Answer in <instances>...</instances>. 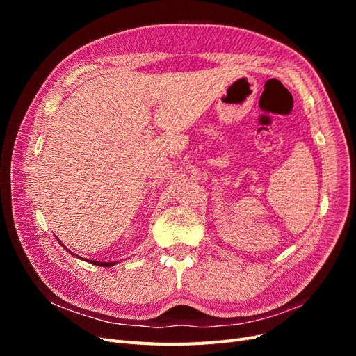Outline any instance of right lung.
I'll return each instance as SVG.
<instances>
[{"instance_id": "1", "label": "right lung", "mask_w": 356, "mask_h": 356, "mask_svg": "<svg viewBox=\"0 0 356 356\" xmlns=\"http://www.w3.org/2000/svg\"><path fill=\"white\" fill-rule=\"evenodd\" d=\"M74 255V254H72ZM92 264H96V266H102V267H108V266H113L115 263H101V261H90Z\"/></svg>"}]
</instances>
